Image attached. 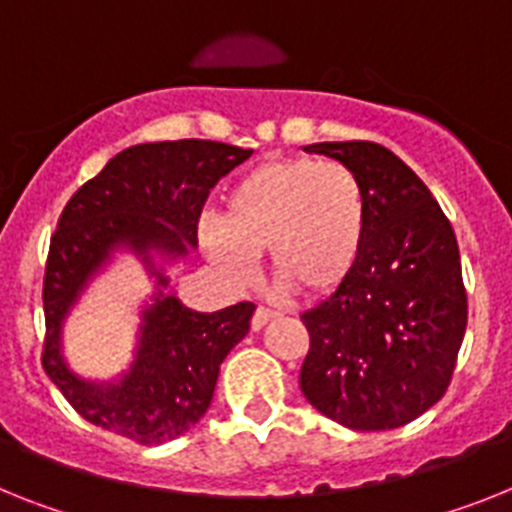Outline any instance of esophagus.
<instances>
[{"label": "esophagus", "mask_w": 512, "mask_h": 512, "mask_svg": "<svg viewBox=\"0 0 512 512\" xmlns=\"http://www.w3.org/2000/svg\"><path fill=\"white\" fill-rule=\"evenodd\" d=\"M273 317H276V312H273V309L257 307V309H255V315H252V328L260 330V328H263V325H268V322L273 320Z\"/></svg>", "instance_id": "esophagus-1"}]
</instances>
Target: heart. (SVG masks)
I'll return each instance as SVG.
<instances>
[{
  "label": "heart",
  "mask_w": 512,
  "mask_h": 512,
  "mask_svg": "<svg viewBox=\"0 0 512 512\" xmlns=\"http://www.w3.org/2000/svg\"><path fill=\"white\" fill-rule=\"evenodd\" d=\"M369 205L362 179L343 163L315 158L265 161L226 195L223 218L200 221V247L234 283L255 276L257 252L281 289L309 299L349 281L367 242Z\"/></svg>",
  "instance_id": "heart-1"
}]
</instances>
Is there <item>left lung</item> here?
I'll use <instances>...</instances> for the list:
<instances>
[{"label":"left lung","mask_w":512,"mask_h":512,"mask_svg":"<svg viewBox=\"0 0 512 512\" xmlns=\"http://www.w3.org/2000/svg\"><path fill=\"white\" fill-rule=\"evenodd\" d=\"M364 184L367 242L341 289L302 315L299 385L320 414L359 432L414 422L440 401L466 333L453 226L401 158L367 140L315 143Z\"/></svg>","instance_id":"obj_1"}]
</instances>
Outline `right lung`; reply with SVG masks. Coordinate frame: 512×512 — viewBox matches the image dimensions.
I'll return each mask as SVG.
<instances>
[{
    "label": "right lung",
    "mask_w": 512,
    "mask_h": 512,
    "mask_svg": "<svg viewBox=\"0 0 512 512\" xmlns=\"http://www.w3.org/2000/svg\"><path fill=\"white\" fill-rule=\"evenodd\" d=\"M249 156L252 150L213 140L132 145L64 205L46 260L41 364L90 424L140 445H161L184 435L208 411L221 362L249 333L255 304L239 302L210 315L184 307L153 255L169 263L197 247V221L210 190ZM117 248L141 257L157 278V291L141 313L131 369L114 383H90L63 362L61 325Z\"/></svg>",
    "instance_id": "right-lung-1"
}]
</instances>
